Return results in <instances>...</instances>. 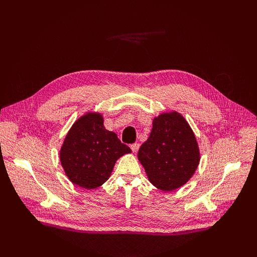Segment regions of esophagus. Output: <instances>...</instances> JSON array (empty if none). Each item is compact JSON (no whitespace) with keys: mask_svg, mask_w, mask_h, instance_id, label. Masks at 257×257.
Masks as SVG:
<instances>
[{"mask_svg":"<svg viewBox=\"0 0 257 257\" xmlns=\"http://www.w3.org/2000/svg\"><path fill=\"white\" fill-rule=\"evenodd\" d=\"M131 149H132V151H133L134 153H136V152L138 151V149H139V144H133V145H131Z\"/></svg>","mask_w":257,"mask_h":257,"instance_id":"34e87169","label":"esophagus"}]
</instances>
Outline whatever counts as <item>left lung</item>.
Segmentation results:
<instances>
[{
  "instance_id": "8db88e82",
  "label": "left lung",
  "mask_w": 257,
  "mask_h": 257,
  "mask_svg": "<svg viewBox=\"0 0 257 257\" xmlns=\"http://www.w3.org/2000/svg\"><path fill=\"white\" fill-rule=\"evenodd\" d=\"M137 157L155 188L170 192L190 180L198 167L200 153L189 123L172 111L153 119L150 136Z\"/></svg>"
}]
</instances>
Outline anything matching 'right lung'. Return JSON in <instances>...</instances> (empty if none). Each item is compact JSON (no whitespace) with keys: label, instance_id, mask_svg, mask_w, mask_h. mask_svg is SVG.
I'll return each mask as SVG.
<instances>
[{"label":"right lung","instance_id":"obj_1","mask_svg":"<svg viewBox=\"0 0 257 257\" xmlns=\"http://www.w3.org/2000/svg\"><path fill=\"white\" fill-rule=\"evenodd\" d=\"M131 152L115 133L105 128L102 114L87 112L68 131L60 150V161L69 180L92 190L106 182L116 160Z\"/></svg>","mask_w":257,"mask_h":257}]
</instances>
